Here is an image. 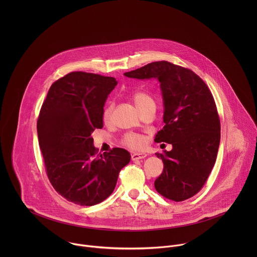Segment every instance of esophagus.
I'll list each match as a JSON object with an SVG mask.
<instances>
[{
  "label": "esophagus",
  "instance_id": "obj_1",
  "mask_svg": "<svg viewBox=\"0 0 257 257\" xmlns=\"http://www.w3.org/2000/svg\"><path fill=\"white\" fill-rule=\"evenodd\" d=\"M147 156V153H134V154H132V159L133 160H139V159H144Z\"/></svg>",
  "mask_w": 257,
  "mask_h": 257
}]
</instances>
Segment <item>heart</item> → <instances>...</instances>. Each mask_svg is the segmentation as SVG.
<instances>
[{"label":"heart","instance_id":"heart-1","mask_svg":"<svg viewBox=\"0 0 257 257\" xmlns=\"http://www.w3.org/2000/svg\"><path fill=\"white\" fill-rule=\"evenodd\" d=\"M131 97H132V100L135 103L136 107L140 110V111H142L149 105H155L153 98L149 94H147V92H144V91H136L132 94ZM111 111H112V105L110 103L104 110L103 117H104L105 121H108L110 119ZM121 143L123 146H125L128 148L141 149L145 147L146 140L142 135L135 134V133H128L122 137Z\"/></svg>","mask_w":257,"mask_h":257}]
</instances>
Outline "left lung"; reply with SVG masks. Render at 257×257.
<instances>
[{"instance_id":"8db88e82","label":"left lung","mask_w":257,"mask_h":257,"mask_svg":"<svg viewBox=\"0 0 257 257\" xmlns=\"http://www.w3.org/2000/svg\"><path fill=\"white\" fill-rule=\"evenodd\" d=\"M124 75L160 82L165 124L154 142L173 148L155 153L164 165L154 182L156 191L175 202L193 197L206 183L220 146V116L210 89L192 70L168 61L151 62Z\"/></svg>"}]
</instances>
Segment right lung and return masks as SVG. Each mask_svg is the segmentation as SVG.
<instances>
[{
    "mask_svg": "<svg viewBox=\"0 0 257 257\" xmlns=\"http://www.w3.org/2000/svg\"><path fill=\"white\" fill-rule=\"evenodd\" d=\"M116 84L113 77L68 73L51 85L39 111L37 136L47 177L59 195L80 206L107 199L131 160L119 147L98 154L91 137L103 127L104 106Z\"/></svg>",
    "mask_w": 257,
    "mask_h": 257,
    "instance_id": "add662e5",
    "label": "right lung"
}]
</instances>
